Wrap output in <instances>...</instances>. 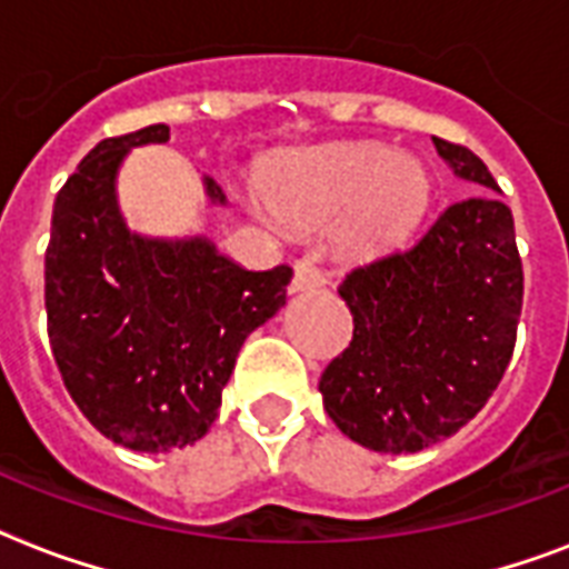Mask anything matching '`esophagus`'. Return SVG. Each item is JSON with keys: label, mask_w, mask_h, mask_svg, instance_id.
<instances>
[{"label": "esophagus", "mask_w": 569, "mask_h": 569, "mask_svg": "<svg viewBox=\"0 0 569 569\" xmlns=\"http://www.w3.org/2000/svg\"><path fill=\"white\" fill-rule=\"evenodd\" d=\"M325 283H328V280H325V274H321L319 268L312 266L310 259H298L292 277V292H312V289H321Z\"/></svg>", "instance_id": "obj_1"}]
</instances>
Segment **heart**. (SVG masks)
Returning <instances> with one entry per match:
<instances>
[{
    "instance_id": "1",
    "label": "heart",
    "mask_w": 569,
    "mask_h": 569,
    "mask_svg": "<svg viewBox=\"0 0 569 569\" xmlns=\"http://www.w3.org/2000/svg\"><path fill=\"white\" fill-rule=\"evenodd\" d=\"M280 221L319 230L339 221V239L357 253L392 248L428 203V177L413 159L375 144L310 150L289 159L268 182Z\"/></svg>"
}]
</instances>
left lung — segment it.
<instances>
[{"mask_svg": "<svg viewBox=\"0 0 569 569\" xmlns=\"http://www.w3.org/2000/svg\"><path fill=\"white\" fill-rule=\"evenodd\" d=\"M472 191L419 239L348 271L355 337L321 372L325 410L372 451H422L458 433L511 363L522 262L511 209L469 147L433 138Z\"/></svg>", "mask_w": 569, "mask_h": 569, "instance_id": "left-lung-1", "label": "left lung"}]
</instances>
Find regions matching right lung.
<instances>
[{
    "label": "right lung",
    "mask_w": 569,
    "mask_h": 569,
    "mask_svg": "<svg viewBox=\"0 0 569 569\" xmlns=\"http://www.w3.org/2000/svg\"><path fill=\"white\" fill-rule=\"evenodd\" d=\"M164 123L106 138L58 191L47 248L52 357L84 419L132 451L191 446L218 416L241 342L286 303L292 268L248 271L206 239L129 232L114 177ZM212 203L221 186L203 177Z\"/></svg>",
    "instance_id": "add662e5"
}]
</instances>
